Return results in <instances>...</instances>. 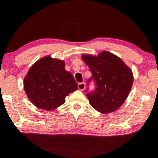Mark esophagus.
<instances>
[{"label": "esophagus", "instance_id": "1", "mask_svg": "<svg viewBox=\"0 0 158 158\" xmlns=\"http://www.w3.org/2000/svg\"><path fill=\"white\" fill-rule=\"evenodd\" d=\"M77 87H78V89L81 90H83L85 88V83H80L77 85Z\"/></svg>", "mask_w": 158, "mask_h": 158}]
</instances>
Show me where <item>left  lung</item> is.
<instances>
[{
  "label": "left lung",
  "instance_id": "1",
  "mask_svg": "<svg viewBox=\"0 0 158 158\" xmlns=\"http://www.w3.org/2000/svg\"><path fill=\"white\" fill-rule=\"evenodd\" d=\"M82 59L89 68L96 89L86 96L96 111L109 114L116 111L129 96L133 83L131 69L117 56L103 51L98 56L83 55ZM88 89L85 92H87Z\"/></svg>",
  "mask_w": 158,
  "mask_h": 158
}]
</instances>
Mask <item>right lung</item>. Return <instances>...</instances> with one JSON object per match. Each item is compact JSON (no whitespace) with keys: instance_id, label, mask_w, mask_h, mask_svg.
<instances>
[{"instance_id":"1","label":"right lung","mask_w":158,"mask_h":158,"mask_svg":"<svg viewBox=\"0 0 158 158\" xmlns=\"http://www.w3.org/2000/svg\"><path fill=\"white\" fill-rule=\"evenodd\" d=\"M23 88L30 101L39 109L52 111L65 102V97L78 89L63 60L46 56L30 68L23 79Z\"/></svg>"}]
</instances>
